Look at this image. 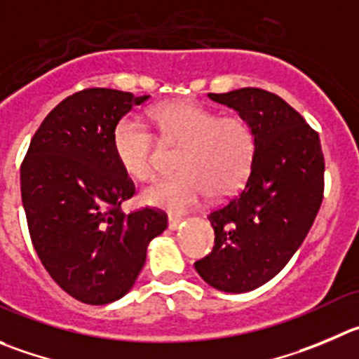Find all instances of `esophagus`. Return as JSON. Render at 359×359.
Returning <instances> with one entry per match:
<instances>
[{
	"mask_svg": "<svg viewBox=\"0 0 359 359\" xmlns=\"http://www.w3.org/2000/svg\"><path fill=\"white\" fill-rule=\"evenodd\" d=\"M180 225H182V218L169 217V222H167V227H169L170 231H176V229H180Z\"/></svg>",
	"mask_w": 359,
	"mask_h": 359,
	"instance_id": "1",
	"label": "esophagus"
}]
</instances>
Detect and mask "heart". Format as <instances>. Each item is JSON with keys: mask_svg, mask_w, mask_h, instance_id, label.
<instances>
[{"mask_svg": "<svg viewBox=\"0 0 359 359\" xmlns=\"http://www.w3.org/2000/svg\"><path fill=\"white\" fill-rule=\"evenodd\" d=\"M153 126L165 144L182 146L177 172L144 190L149 206L182 215L208 196L225 199L247 183L257 155V134L250 119L220 116L196 100H172L149 111ZM112 151L128 176L151 182L156 174L153 130L137 116H123L112 130Z\"/></svg>", "mask_w": 359, "mask_h": 359, "instance_id": "b5f03b06", "label": "heart"}]
</instances>
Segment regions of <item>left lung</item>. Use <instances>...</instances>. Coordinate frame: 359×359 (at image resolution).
<instances>
[{"label": "left lung", "instance_id": "1", "mask_svg": "<svg viewBox=\"0 0 359 359\" xmlns=\"http://www.w3.org/2000/svg\"><path fill=\"white\" fill-rule=\"evenodd\" d=\"M208 97L250 119L257 155L245 189L208 215L215 247L194 266L218 291H254L287 264L316 220L324 194L320 139L296 109L266 90Z\"/></svg>", "mask_w": 359, "mask_h": 359}]
</instances>
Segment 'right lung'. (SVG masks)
Segmentation results:
<instances>
[{"mask_svg": "<svg viewBox=\"0 0 359 359\" xmlns=\"http://www.w3.org/2000/svg\"><path fill=\"white\" fill-rule=\"evenodd\" d=\"M148 98L109 88L70 95L46 116L20 163L36 255L65 292L88 305L130 291L148 243L167 227L156 208L123 213L135 185L112 151L116 123Z\"/></svg>", "mask_w": 359, "mask_h": 359, "instance_id": "obj_1", "label": "right lung"}]
</instances>
